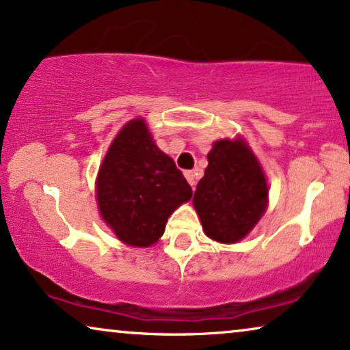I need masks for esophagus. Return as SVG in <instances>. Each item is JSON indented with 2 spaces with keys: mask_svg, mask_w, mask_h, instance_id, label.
Wrapping results in <instances>:
<instances>
[{
  "mask_svg": "<svg viewBox=\"0 0 350 350\" xmlns=\"http://www.w3.org/2000/svg\"><path fill=\"white\" fill-rule=\"evenodd\" d=\"M185 176H186V180H188V183L191 185V188H196V175H194V172L193 170H186L185 172Z\"/></svg>",
  "mask_w": 350,
  "mask_h": 350,
  "instance_id": "obj_1",
  "label": "esophagus"
}]
</instances>
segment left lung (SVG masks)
Masks as SVG:
<instances>
[{"label": "left lung", "mask_w": 350, "mask_h": 350, "mask_svg": "<svg viewBox=\"0 0 350 350\" xmlns=\"http://www.w3.org/2000/svg\"><path fill=\"white\" fill-rule=\"evenodd\" d=\"M193 204L207 237L221 243L242 241L266 212L269 188L245 140H218Z\"/></svg>", "instance_id": "left-lung-1"}]
</instances>
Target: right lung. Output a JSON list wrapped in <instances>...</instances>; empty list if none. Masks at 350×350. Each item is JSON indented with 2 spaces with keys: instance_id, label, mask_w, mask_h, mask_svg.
Segmentation results:
<instances>
[{
  "instance_id": "add662e5",
  "label": "right lung",
  "mask_w": 350,
  "mask_h": 350,
  "mask_svg": "<svg viewBox=\"0 0 350 350\" xmlns=\"http://www.w3.org/2000/svg\"><path fill=\"white\" fill-rule=\"evenodd\" d=\"M95 189L103 221L131 247L159 241L167 218L193 196L183 174L157 148L142 118L119 131L100 165Z\"/></svg>"
}]
</instances>
